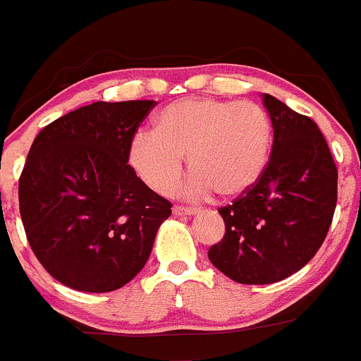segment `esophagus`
Listing matches in <instances>:
<instances>
[{"label": "esophagus", "mask_w": 361, "mask_h": 361, "mask_svg": "<svg viewBox=\"0 0 361 361\" xmlns=\"http://www.w3.org/2000/svg\"><path fill=\"white\" fill-rule=\"evenodd\" d=\"M198 214V210L196 208H191V207H173V215H196Z\"/></svg>", "instance_id": "obj_1"}]
</instances>
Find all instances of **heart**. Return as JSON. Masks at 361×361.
<instances>
[{
	"mask_svg": "<svg viewBox=\"0 0 361 361\" xmlns=\"http://www.w3.org/2000/svg\"><path fill=\"white\" fill-rule=\"evenodd\" d=\"M271 139V121L257 104L184 99L156 114L154 132L132 137L126 163L147 188L166 195L180 179L188 156L191 195L205 196L214 189L233 200L261 180Z\"/></svg>",
	"mask_w": 361,
	"mask_h": 361,
	"instance_id": "heart-1",
	"label": "heart"
}]
</instances>
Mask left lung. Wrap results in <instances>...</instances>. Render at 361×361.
I'll return each mask as SVG.
<instances>
[{"instance_id": "1", "label": "left lung", "mask_w": 361, "mask_h": 361, "mask_svg": "<svg viewBox=\"0 0 361 361\" xmlns=\"http://www.w3.org/2000/svg\"><path fill=\"white\" fill-rule=\"evenodd\" d=\"M273 149L261 180L219 208L226 235L208 259L238 283L267 285L306 266L322 247L337 203V169L311 118L269 94Z\"/></svg>"}]
</instances>
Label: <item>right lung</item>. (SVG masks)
<instances>
[{
    "label": "right lung",
    "mask_w": 361,
    "mask_h": 361,
    "mask_svg": "<svg viewBox=\"0 0 361 361\" xmlns=\"http://www.w3.org/2000/svg\"><path fill=\"white\" fill-rule=\"evenodd\" d=\"M154 100L94 102L36 135L18 180L32 252L66 287L111 292L146 266L172 203L126 163V149Z\"/></svg>",
    "instance_id": "obj_1"
}]
</instances>
